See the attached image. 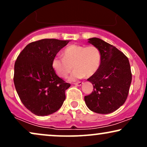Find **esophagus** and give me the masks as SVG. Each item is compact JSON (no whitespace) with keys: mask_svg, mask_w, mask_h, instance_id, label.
<instances>
[{"mask_svg":"<svg viewBox=\"0 0 147 147\" xmlns=\"http://www.w3.org/2000/svg\"><path fill=\"white\" fill-rule=\"evenodd\" d=\"M83 84V82H81V81H79V82L75 83V85H77V86H81V85H82Z\"/></svg>","mask_w":147,"mask_h":147,"instance_id":"34e87169","label":"esophagus"}]
</instances>
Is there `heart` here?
Here are the masks:
<instances>
[{
    "mask_svg": "<svg viewBox=\"0 0 147 147\" xmlns=\"http://www.w3.org/2000/svg\"><path fill=\"white\" fill-rule=\"evenodd\" d=\"M63 57L57 55L52 60V67L57 75L66 78L75 68L69 77L70 81L91 77L97 72L101 64V53L95 46L71 45L65 48Z\"/></svg>",
    "mask_w": 147,
    "mask_h": 147,
    "instance_id": "1",
    "label": "heart"
}]
</instances>
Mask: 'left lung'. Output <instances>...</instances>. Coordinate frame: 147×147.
I'll return each instance as SVG.
<instances>
[{
    "instance_id": "obj_1",
    "label": "left lung",
    "mask_w": 147,
    "mask_h": 147,
    "mask_svg": "<svg viewBox=\"0 0 147 147\" xmlns=\"http://www.w3.org/2000/svg\"><path fill=\"white\" fill-rule=\"evenodd\" d=\"M88 40L100 50L101 64L87 79L94 90L85 96V102L93 112L109 114L117 110L127 99L131 82L130 65L127 57L112 45L96 37Z\"/></svg>"
}]
</instances>
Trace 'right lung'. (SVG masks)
I'll return each mask as SVG.
<instances>
[{
  "mask_svg": "<svg viewBox=\"0 0 147 147\" xmlns=\"http://www.w3.org/2000/svg\"><path fill=\"white\" fill-rule=\"evenodd\" d=\"M70 40L45 38L30 42L22 50L14 66L13 81L22 102L38 116L56 112L70 86L55 74L52 60Z\"/></svg>",
  "mask_w": 147,
  "mask_h": 147,
  "instance_id": "right-lung-1",
  "label": "right lung"
}]
</instances>
